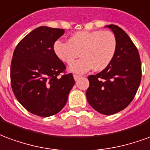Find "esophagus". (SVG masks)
Masks as SVG:
<instances>
[{"label": "esophagus", "mask_w": 150, "mask_h": 150, "mask_svg": "<svg viewBox=\"0 0 150 150\" xmlns=\"http://www.w3.org/2000/svg\"><path fill=\"white\" fill-rule=\"evenodd\" d=\"M74 80H75V81H77V79H78L79 77H81V76H80V75H76V74H74Z\"/></svg>", "instance_id": "34e87169"}]
</instances>
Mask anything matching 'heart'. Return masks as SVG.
I'll list each match as a JSON object with an SVG mask.
<instances>
[{
	"label": "heart",
	"instance_id": "b5f03b06",
	"mask_svg": "<svg viewBox=\"0 0 150 150\" xmlns=\"http://www.w3.org/2000/svg\"><path fill=\"white\" fill-rule=\"evenodd\" d=\"M54 52L62 62L72 64L80 53L82 58L75 62L70 69L83 74L93 67L97 72L105 69L112 62L117 50V40L110 31H79L72 34L68 42L57 40Z\"/></svg>",
	"mask_w": 150,
	"mask_h": 150
}]
</instances>
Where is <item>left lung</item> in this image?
I'll list each match as a JSON object with an SVG mask.
<instances>
[{
    "mask_svg": "<svg viewBox=\"0 0 150 150\" xmlns=\"http://www.w3.org/2000/svg\"><path fill=\"white\" fill-rule=\"evenodd\" d=\"M106 27L115 35L117 50L105 69L88 76L86 98L95 110L112 115L125 109L133 100L142 79V63L138 50L127 33L115 25Z\"/></svg>",
    "mask_w": 150,
    "mask_h": 150,
    "instance_id": "left-lung-1",
    "label": "left lung"
}]
</instances>
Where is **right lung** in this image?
<instances>
[{
	"label": "right lung",
	"mask_w": 150,
	"mask_h": 150,
	"mask_svg": "<svg viewBox=\"0 0 150 150\" xmlns=\"http://www.w3.org/2000/svg\"><path fill=\"white\" fill-rule=\"evenodd\" d=\"M64 29L40 26L26 35L14 50L11 62V86L26 110L40 117L59 112L75 84L72 74L56 55L55 41Z\"/></svg>",
	"instance_id": "right-lung-1"
}]
</instances>
